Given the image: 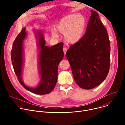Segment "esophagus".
I'll list each match as a JSON object with an SVG mask.
<instances>
[{
	"mask_svg": "<svg viewBox=\"0 0 125 125\" xmlns=\"http://www.w3.org/2000/svg\"><path fill=\"white\" fill-rule=\"evenodd\" d=\"M67 49L66 48H65V47L63 48V51H64V53L65 54H66V52H67Z\"/></svg>",
	"mask_w": 125,
	"mask_h": 125,
	"instance_id": "obj_1",
	"label": "esophagus"
}]
</instances>
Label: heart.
Here are the masks:
<instances>
[{
    "label": "heart",
    "instance_id": "1",
    "mask_svg": "<svg viewBox=\"0 0 125 125\" xmlns=\"http://www.w3.org/2000/svg\"><path fill=\"white\" fill-rule=\"evenodd\" d=\"M86 27L84 17L78 14L69 15L64 17L55 26V30L59 33L64 34L66 41L71 44L79 42L83 37ZM53 37H58V33L52 31Z\"/></svg>",
    "mask_w": 125,
    "mask_h": 125
}]
</instances>
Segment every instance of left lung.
<instances>
[{
    "mask_svg": "<svg viewBox=\"0 0 125 125\" xmlns=\"http://www.w3.org/2000/svg\"><path fill=\"white\" fill-rule=\"evenodd\" d=\"M92 15L86 31L78 42L70 45L66 57L77 84L85 90L100 84L109 73L110 43L106 29L98 14Z\"/></svg>",
    "mask_w": 125,
    "mask_h": 125,
    "instance_id": "obj_1",
    "label": "left lung"
}]
</instances>
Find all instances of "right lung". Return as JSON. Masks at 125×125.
<instances>
[{
  "label": "right lung",
  "mask_w": 125,
  "mask_h": 125,
  "mask_svg": "<svg viewBox=\"0 0 125 125\" xmlns=\"http://www.w3.org/2000/svg\"><path fill=\"white\" fill-rule=\"evenodd\" d=\"M26 28L22 29L14 41L11 50V60L15 73L20 84L29 92L40 95L50 93L54 88L57 81L58 66L64 57L63 43L59 42L51 47L45 45L42 34L39 32L40 53V73L41 75L39 85L30 88L23 83L22 77L23 65V42L27 35Z\"/></svg>",
  "instance_id": "right-lung-1"
}]
</instances>
